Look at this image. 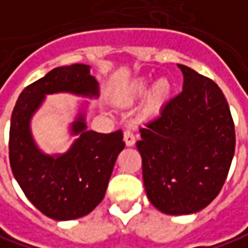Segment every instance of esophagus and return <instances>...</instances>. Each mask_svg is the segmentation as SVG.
Returning a JSON list of instances; mask_svg holds the SVG:
<instances>
[{
	"label": "esophagus",
	"instance_id": "1",
	"mask_svg": "<svg viewBox=\"0 0 248 248\" xmlns=\"http://www.w3.org/2000/svg\"><path fill=\"white\" fill-rule=\"evenodd\" d=\"M124 140L127 147L134 145V142H136V136H134V133H133L132 130H126L124 134Z\"/></svg>",
	"mask_w": 248,
	"mask_h": 248
}]
</instances>
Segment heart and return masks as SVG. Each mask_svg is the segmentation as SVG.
I'll use <instances>...</instances> for the list:
<instances>
[{
  "label": "heart",
  "mask_w": 248,
  "mask_h": 248,
  "mask_svg": "<svg viewBox=\"0 0 248 248\" xmlns=\"http://www.w3.org/2000/svg\"><path fill=\"white\" fill-rule=\"evenodd\" d=\"M148 85H150V81L148 79H140V81H136L130 86L129 89V97H139V96H142L147 89H148ZM171 90H173V86L171 83L169 82V79L166 78H162L159 79L154 88L151 90L150 96H148V103H147V109L150 114H155L156 111H159L162 106L166 103L167 100L171 96Z\"/></svg>",
  "instance_id": "heart-1"
}]
</instances>
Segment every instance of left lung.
<instances>
[{"label": "left lung", "mask_w": 248, "mask_h": 248, "mask_svg": "<svg viewBox=\"0 0 248 248\" xmlns=\"http://www.w3.org/2000/svg\"><path fill=\"white\" fill-rule=\"evenodd\" d=\"M183 90L140 127L137 150L150 202L170 216L201 211L225 184L236 145L222 90L186 65Z\"/></svg>", "instance_id": "1"}]
</instances>
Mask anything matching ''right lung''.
<instances>
[{"instance_id":"1","label":"right lung","mask_w":248,"mask_h":248,"mask_svg":"<svg viewBox=\"0 0 248 248\" xmlns=\"http://www.w3.org/2000/svg\"><path fill=\"white\" fill-rule=\"evenodd\" d=\"M56 92L97 96L98 88L86 64L57 67L24 88L11 118L9 162L27 199L46 217L67 221L89 214L103 201L124 141L121 129L86 130L81 116L73 124L79 137L70 151L57 158L44 155L32 141L30 119L44 96Z\"/></svg>"}]
</instances>
